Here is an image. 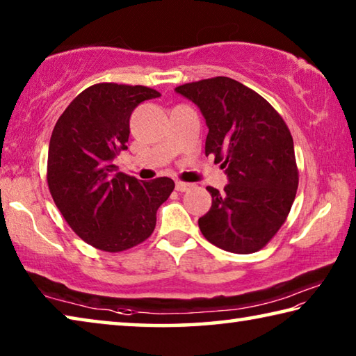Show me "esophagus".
<instances>
[{
    "instance_id": "obj_1",
    "label": "esophagus",
    "mask_w": 356,
    "mask_h": 356,
    "mask_svg": "<svg viewBox=\"0 0 356 356\" xmlns=\"http://www.w3.org/2000/svg\"><path fill=\"white\" fill-rule=\"evenodd\" d=\"M190 188H191L190 184L180 182V180H177V182H176V190L177 191H186V190H190Z\"/></svg>"
}]
</instances>
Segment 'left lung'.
<instances>
[{
  "label": "left lung",
  "instance_id": "8db88e82",
  "mask_svg": "<svg viewBox=\"0 0 356 356\" xmlns=\"http://www.w3.org/2000/svg\"><path fill=\"white\" fill-rule=\"evenodd\" d=\"M176 92L201 110L206 155L229 180L222 193L207 186L212 207L197 221L202 236L229 252L259 251L284 225L297 195L291 131L267 100L232 78L186 83Z\"/></svg>",
  "mask_w": 356,
  "mask_h": 356
}]
</instances>
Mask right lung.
<instances>
[{"label":"right lung","instance_id":"1","mask_svg":"<svg viewBox=\"0 0 356 356\" xmlns=\"http://www.w3.org/2000/svg\"><path fill=\"white\" fill-rule=\"evenodd\" d=\"M155 97L160 92L146 86L94 84L70 102L53 129L48 188L67 225L97 250L119 252L150 237L156 210L174 190L170 177L144 182L113 165L127 149L131 113Z\"/></svg>","mask_w":356,"mask_h":356}]
</instances>
